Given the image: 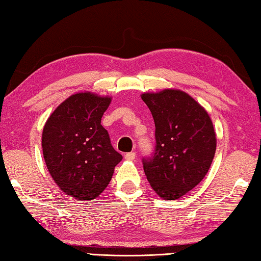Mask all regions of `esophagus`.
Here are the masks:
<instances>
[{
	"label": "esophagus",
	"instance_id": "obj_1",
	"mask_svg": "<svg viewBox=\"0 0 261 261\" xmlns=\"http://www.w3.org/2000/svg\"><path fill=\"white\" fill-rule=\"evenodd\" d=\"M135 156H136L135 152H129V153H126V155H125V159H126V160H129V161H132V160H134V159H135Z\"/></svg>",
	"mask_w": 261,
	"mask_h": 261
}]
</instances>
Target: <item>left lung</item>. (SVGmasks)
Returning a JSON list of instances; mask_svg holds the SVG:
<instances>
[{
  "label": "left lung",
  "instance_id": "8db88e82",
  "mask_svg": "<svg viewBox=\"0 0 261 261\" xmlns=\"http://www.w3.org/2000/svg\"><path fill=\"white\" fill-rule=\"evenodd\" d=\"M155 125V149L143 168L159 198L176 200L207 175L217 139L207 110L184 91L166 88L143 93Z\"/></svg>",
  "mask_w": 261,
  "mask_h": 261
}]
</instances>
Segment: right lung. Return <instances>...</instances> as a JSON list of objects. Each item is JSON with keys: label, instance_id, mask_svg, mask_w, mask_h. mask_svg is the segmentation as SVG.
Segmentation results:
<instances>
[{"label": "right lung", "instance_id": "add662e5", "mask_svg": "<svg viewBox=\"0 0 261 261\" xmlns=\"http://www.w3.org/2000/svg\"><path fill=\"white\" fill-rule=\"evenodd\" d=\"M110 103L111 96L76 93L59 105L44 125L42 149L47 170L70 198H97L122 159L101 125Z\"/></svg>", "mask_w": 261, "mask_h": 261}]
</instances>
